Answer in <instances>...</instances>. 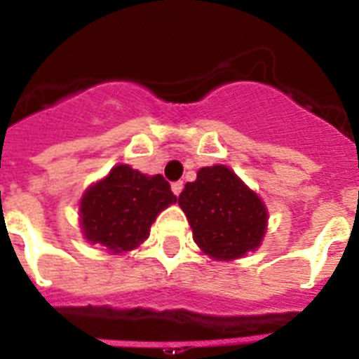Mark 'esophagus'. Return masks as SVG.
Segmentation results:
<instances>
[{
	"mask_svg": "<svg viewBox=\"0 0 359 359\" xmlns=\"http://www.w3.org/2000/svg\"><path fill=\"white\" fill-rule=\"evenodd\" d=\"M170 189H172V192L176 196H180L182 194V190H183V183L182 182H176V183H172V185H170Z\"/></svg>",
	"mask_w": 359,
	"mask_h": 359,
	"instance_id": "1",
	"label": "esophagus"
}]
</instances>
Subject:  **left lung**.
I'll return each instance as SVG.
<instances>
[{"instance_id": "left-lung-1", "label": "left lung", "mask_w": 359, "mask_h": 359, "mask_svg": "<svg viewBox=\"0 0 359 359\" xmlns=\"http://www.w3.org/2000/svg\"><path fill=\"white\" fill-rule=\"evenodd\" d=\"M177 203L196 244L215 261H233L261 246L268 226L266 205L226 165L199 169Z\"/></svg>"}]
</instances>
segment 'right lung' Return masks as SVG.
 <instances>
[{
    "label": "right lung",
    "mask_w": 359,
    "mask_h": 359,
    "mask_svg": "<svg viewBox=\"0 0 359 359\" xmlns=\"http://www.w3.org/2000/svg\"><path fill=\"white\" fill-rule=\"evenodd\" d=\"M172 203L176 196L161 174L147 176L116 165L82 194V233L111 253L129 252L147 239L156 215Z\"/></svg>",
    "instance_id": "1"
}]
</instances>
